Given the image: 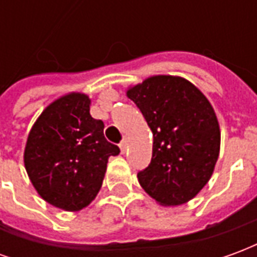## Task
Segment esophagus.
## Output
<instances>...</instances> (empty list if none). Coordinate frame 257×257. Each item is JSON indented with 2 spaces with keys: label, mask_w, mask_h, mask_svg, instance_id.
Listing matches in <instances>:
<instances>
[{
  "label": "esophagus",
  "mask_w": 257,
  "mask_h": 257,
  "mask_svg": "<svg viewBox=\"0 0 257 257\" xmlns=\"http://www.w3.org/2000/svg\"><path fill=\"white\" fill-rule=\"evenodd\" d=\"M119 149H121L122 153H125V150H126V139L121 140V143H119Z\"/></svg>",
  "instance_id": "obj_1"
}]
</instances>
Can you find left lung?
Instances as JSON below:
<instances>
[{
  "mask_svg": "<svg viewBox=\"0 0 257 257\" xmlns=\"http://www.w3.org/2000/svg\"><path fill=\"white\" fill-rule=\"evenodd\" d=\"M153 131V157L140 186L165 206L182 205L208 183L220 150L219 122L208 99L187 79L156 75L126 92Z\"/></svg>",
  "mask_w": 257,
  "mask_h": 257,
  "instance_id": "left-lung-1",
  "label": "left lung"
}]
</instances>
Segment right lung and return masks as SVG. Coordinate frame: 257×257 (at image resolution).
<instances>
[{"instance_id": "right-lung-1", "label": "right lung", "mask_w": 257, "mask_h": 257, "mask_svg": "<svg viewBox=\"0 0 257 257\" xmlns=\"http://www.w3.org/2000/svg\"><path fill=\"white\" fill-rule=\"evenodd\" d=\"M89 97L70 93L42 111L31 128L25 167L31 183L47 202L79 210L99 193L108 157L118 146L107 142L104 123L89 114Z\"/></svg>"}]
</instances>
